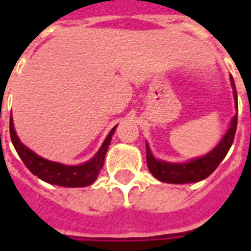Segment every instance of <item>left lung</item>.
<instances>
[{"mask_svg":"<svg viewBox=\"0 0 251 251\" xmlns=\"http://www.w3.org/2000/svg\"><path fill=\"white\" fill-rule=\"evenodd\" d=\"M231 84L234 88V98L237 100V90H235L232 76ZM237 122L238 114H235L231 120L230 129L222 138V141L218 144V147L212 149L208 154L200 158H195L189 163L171 164L156 160L147 145V164L151 174L160 181L171 183V184H187V183H195V181H200V180L208 177L218 168V165L221 164V161L228 152V149L231 148L235 131H237Z\"/></svg>","mask_w":251,"mask_h":251,"instance_id":"8db88e82","label":"left lung"}]
</instances>
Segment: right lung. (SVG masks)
<instances>
[{
	"label": "right lung",
	"mask_w": 251,
	"mask_h": 251,
	"mask_svg": "<svg viewBox=\"0 0 251 251\" xmlns=\"http://www.w3.org/2000/svg\"><path fill=\"white\" fill-rule=\"evenodd\" d=\"M115 127L111 129L107 138L104 140L102 148L99 149V152L88 163L82 164V165H63V164L48 161L46 158L37 156L36 153L25 147L24 144H21L14 131L12 117H10V122H9V130H10V138L13 142V147L16 152L19 153L23 163L25 164V167L39 179L44 180L50 184L71 187V188L87 187L97 180L100 169L103 167L104 156H106L107 148L111 141V136L114 134Z\"/></svg>",
	"instance_id": "right-lung-1"
}]
</instances>
